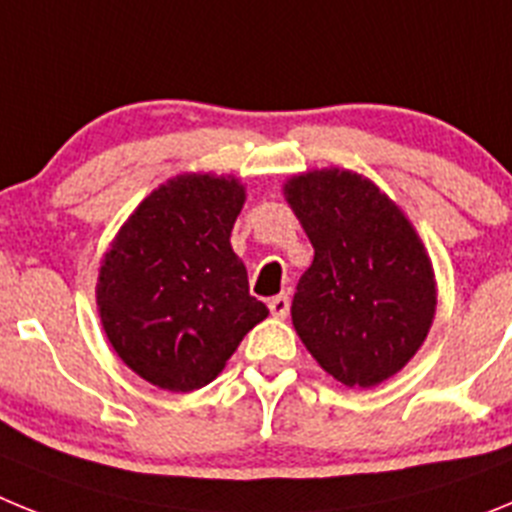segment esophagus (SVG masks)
<instances>
[{
	"mask_svg": "<svg viewBox=\"0 0 512 512\" xmlns=\"http://www.w3.org/2000/svg\"><path fill=\"white\" fill-rule=\"evenodd\" d=\"M269 310L274 318H287L289 315V297L287 295H277L269 300Z\"/></svg>",
	"mask_w": 512,
	"mask_h": 512,
	"instance_id": "34e87169",
	"label": "esophagus"
}]
</instances>
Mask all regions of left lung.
<instances>
[{
	"label": "left lung",
	"instance_id": "8db88e82",
	"mask_svg": "<svg viewBox=\"0 0 512 512\" xmlns=\"http://www.w3.org/2000/svg\"><path fill=\"white\" fill-rule=\"evenodd\" d=\"M284 197L315 259L292 323L312 359L346 387H374L408 364L436 315L423 241L374 182L343 169L292 176Z\"/></svg>",
	"mask_w": 512,
	"mask_h": 512
}]
</instances>
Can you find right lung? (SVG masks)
<instances>
[{
	"instance_id": "obj_1",
	"label": "right lung",
	"mask_w": 512,
	"mask_h": 512,
	"mask_svg": "<svg viewBox=\"0 0 512 512\" xmlns=\"http://www.w3.org/2000/svg\"><path fill=\"white\" fill-rule=\"evenodd\" d=\"M243 202L246 189L233 176H174L135 207L104 253V333L117 356L161 390L210 384L269 315L248 295L246 266L230 246Z\"/></svg>"
}]
</instances>
